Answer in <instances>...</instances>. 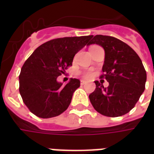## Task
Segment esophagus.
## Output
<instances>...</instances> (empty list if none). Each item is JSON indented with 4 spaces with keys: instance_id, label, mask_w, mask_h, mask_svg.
I'll list each match as a JSON object with an SVG mask.
<instances>
[{
    "instance_id": "esophagus-1",
    "label": "esophagus",
    "mask_w": 154,
    "mask_h": 154,
    "mask_svg": "<svg viewBox=\"0 0 154 154\" xmlns=\"http://www.w3.org/2000/svg\"><path fill=\"white\" fill-rule=\"evenodd\" d=\"M87 82H86V81H84V80H82L81 81V85H85V84H87Z\"/></svg>"
}]
</instances>
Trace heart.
Returning a JSON list of instances; mask_svg holds the SVG:
<instances>
[{
    "instance_id": "obj_1",
    "label": "heart",
    "mask_w": 154,
    "mask_h": 154,
    "mask_svg": "<svg viewBox=\"0 0 154 154\" xmlns=\"http://www.w3.org/2000/svg\"><path fill=\"white\" fill-rule=\"evenodd\" d=\"M83 77H87V78H88V77H91V72H85V73L83 74Z\"/></svg>"
}]
</instances>
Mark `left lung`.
I'll use <instances>...</instances> for the list:
<instances>
[{"instance_id":"1","label":"left lung","mask_w":154,"mask_h":154,"mask_svg":"<svg viewBox=\"0 0 154 154\" xmlns=\"http://www.w3.org/2000/svg\"><path fill=\"white\" fill-rule=\"evenodd\" d=\"M104 48L102 71L109 82L104 87L96 81V90L89 95L95 110L103 116L117 117L132 110L145 89L147 74L139 55L123 41L106 35H91L90 44Z\"/></svg>"}]
</instances>
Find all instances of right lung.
<instances>
[{
	"label": "right lung",
	"instance_id": "obj_1",
	"mask_svg": "<svg viewBox=\"0 0 154 154\" xmlns=\"http://www.w3.org/2000/svg\"><path fill=\"white\" fill-rule=\"evenodd\" d=\"M90 38L91 35L52 39L37 48L25 61L19 77L20 93L32 113L47 119L67 110L80 81L71 78L63 85L57 78L72 65L75 54L88 45Z\"/></svg>",
	"mask_w": 154,
	"mask_h": 154
}]
</instances>
